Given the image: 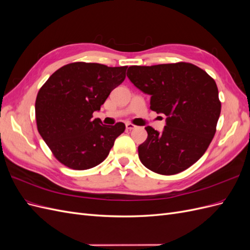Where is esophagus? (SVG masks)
Wrapping results in <instances>:
<instances>
[{"label": "esophagus", "instance_id": "obj_1", "mask_svg": "<svg viewBox=\"0 0 250 250\" xmlns=\"http://www.w3.org/2000/svg\"><path fill=\"white\" fill-rule=\"evenodd\" d=\"M126 128L128 130H133V129H135V128H137V126L131 124V123H126Z\"/></svg>", "mask_w": 250, "mask_h": 250}]
</instances>
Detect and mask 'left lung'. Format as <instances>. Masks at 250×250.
<instances>
[{"label":"left lung","instance_id":"left-lung-1","mask_svg":"<svg viewBox=\"0 0 250 250\" xmlns=\"http://www.w3.org/2000/svg\"><path fill=\"white\" fill-rule=\"evenodd\" d=\"M127 77L150 95V109L167 116L163 132L145 127L148 138L139 146L142 164L163 175L191 167L209 146L220 117L215 80L188 62L132 65Z\"/></svg>","mask_w":250,"mask_h":250}]
</instances>
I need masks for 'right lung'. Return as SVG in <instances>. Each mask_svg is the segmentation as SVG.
I'll list each match as a JSON object with an SVG mask.
<instances>
[{
	"mask_svg": "<svg viewBox=\"0 0 250 250\" xmlns=\"http://www.w3.org/2000/svg\"><path fill=\"white\" fill-rule=\"evenodd\" d=\"M127 66L73 62L53 73L35 101L37 129L57 160L86 170L107 157L125 124L92 119L110 92L125 79Z\"/></svg>",
	"mask_w": 250,
	"mask_h": 250,
	"instance_id": "obj_1",
	"label": "right lung"
}]
</instances>
